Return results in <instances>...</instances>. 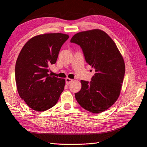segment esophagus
Returning <instances> with one entry per match:
<instances>
[{
  "label": "esophagus",
  "instance_id": "34e87169",
  "mask_svg": "<svg viewBox=\"0 0 147 147\" xmlns=\"http://www.w3.org/2000/svg\"><path fill=\"white\" fill-rule=\"evenodd\" d=\"M73 81L72 79H70V78H67L65 79V83L67 84H69L71 82H72Z\"/></svg>",
  "mask_w": 147,
  "mask_h": 147
}]
</instances>
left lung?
<instances>
[{"label": "left lung", "instance_id": "1", "mask_svg": "<svg viewBox=\"0 0 147 147\" xmlns=\"http://www.w3.org/2000/svg\"><path fill=\"white\" fill-rule=\"evenodd\" d=\"M70 42L81 47L86 62L95 69L91 82L81 80V90L75 93V98L83 109L100 113L119 96L125 73L123 57L113 40L99 29L77 33Z\"/></svg>", "mask_w": 147, "mask_h": 147}]
</instances>
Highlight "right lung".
<instances>
[{
	"label": "right lung",
	"mask_w": 147,
	"mask_h": 147,
	"mask_svg": "<svg viewBox=\"0 0 147 147\" xmlns=\"http://www.w3.org/2000/svg\"><path fill=\"white\" fill-rule=\"evenodd\" d=\"M67 34L37 35L26 43L18 57L15 80L18 92L30 108L42 112L53 107L64 91L65 80L51 77L49 66L55 64Z\"/></svg>",
	"instance_id": "add662e5"
}]
</instances>
